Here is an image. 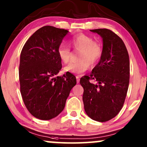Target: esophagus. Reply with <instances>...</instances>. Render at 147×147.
Masks as SVG:
<instances>
[{
  "label": "esophagus",
  "instance_id": "esophagus-1",
  "mask_svg": "<svg viewBox=\"0 0 147 147\" xmlns=\"http://www.w3.org/2000/svg\"><path fill=\"white\" fill-rule=\"evenodd\" d=\"M79 78H80V77L79 76H76V79H77V83L79 84Z\"/></svg>",
  "mask_w": 147,
  "mask_h": 147
}]
</instances>
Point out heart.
<instances>
[{
    "mask_svg": "<svg viewBox=\"0 0 147 147\" xmlns=\"http://www.w3.org/2000/svg\"><path fill=\"white\" fill-rule=\"evenodd\" d=\"M70 43L76 50H80L79 60L72 62L64 68V70L74 74H82L86 71L91 65H95L100 59L103 49L100 43L86 34L80 33L70 40ZM59 57L63 63H68L71 58V50L68 45L61 43L58 48Z\"/></svg>",
    "mask_w": 147,
    "mask_h": 147,
    "instance_id": "1",
    "label": "heart"
}]
</instances>
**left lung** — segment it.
<instances>
[{
  "label": "left lung",
  "instance_id": "left-lung-1",
  "mask_svg": "<svg viewBox=\"0 0 147 147\" xmlns=\"http://www.w3.org/2000/svg\"><path fill=\"white\" fill-rule=\"evenodd\" d=\"M90 31L102 36L103 52L90 76L82 77L80 84L88 116L105 122L115 117L124 105L129 84V57L122 38L113 31L105 28ZM92 80L97 84H92Z\"/></svg>",
  "mask_w": 147,
  "mask_h": 147
}]
</instances>
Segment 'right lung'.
Segmentation results:
<instances>
[{
    "mask_svg": "<svg viewBox=\"0 0 147 147\" xmlns=\"http://www.w3.org/2000/svg\"><path fill=\"white\" fill-rule=\"evenodd\" d=\"M68 30L42 27L25 43L19 64L20 90L28 111L34 117L49 120L63 110L70 90L77 84L76 77L61 69L58 48Z\"/></svg>",
    "mask_w": 147,
    "mask_h": 147,
    "instance_id": "add662e5",
    "label": "right lung"
}]
</instances>
